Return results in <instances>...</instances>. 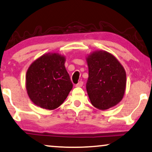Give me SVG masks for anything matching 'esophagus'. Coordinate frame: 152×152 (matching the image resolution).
<instances>
[{
    "label": "esophagus",
    "instance_id": "1",
    "mask_svg": "<svg viewBox=\"0 0 152 152\" xmlns=\"http://www.w3.org/2000/svg\"><path fill=\"white\" fill-rule=\"evenodd\" d=\"M83 81H79L78 84L76 85V87H80L83 86Z\"/></svg>",
    "mask_w": 152,
    "mask_h": 152
}]
</instances>
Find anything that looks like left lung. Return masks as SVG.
<instances>
[{
    "label": "left lung",
    "instance_id": "obj_1",
    "mask_svg": "<svg viewBox=\"0 0 152 152\" xmlns=\"http://www.w3.org/2000/svg\"><path fill=\"white\" fill-rule=\"evenodd\" d=\"M87 94L94 107L108 110L121 101L126 89V72L114 55L104 50L87 54Z\"/></svg>",
    "mask_w": 152,
    "mask_h": 152
}]
</instances>
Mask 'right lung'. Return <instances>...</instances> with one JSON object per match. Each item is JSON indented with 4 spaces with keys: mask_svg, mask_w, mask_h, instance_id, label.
<instances>
[{
    "mask_svg": "<svg viewBox=\"0 0 152 152\" xmlns=\"http://www.w3.org/2000/svg\"><path fill=\"white\" fill-rule=\"evenodd\" d=\"M66 57L49 52L29 65L25 77V87L34 104L53 110L58 107L73 87L65 67Z\"/></svg>",
    "mask_w": 152,
    "mask_h": 152,
    "instance_id": "right-lung-1",
    "label": "right lung"
}]
</instances>
